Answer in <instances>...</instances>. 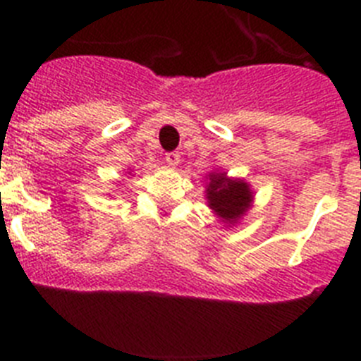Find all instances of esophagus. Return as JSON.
Segmentation results:
<instances>
[{
  "mask_svg": "<svg viewBox=\"0 0 361 361\" xmlns=\"http://www.w3.org/2000/svg\"><path fill=\"white\" fill-rule=\"evenodd\" d=\"M164 161H166V164H168V166H177L178 162H180V155H178L177 152L166 153Z\"/></svg>",
  "mask_w": 361,
  "mask_h": 361,
  "instance_id": "esophagus-1",
  "label": "esophagus"
}]
</instances>
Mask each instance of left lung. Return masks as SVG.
Segmentation results:
<instances>
[{
    "instance_id": "obj_1",
    "label": "left lung",
    "mask_w": 361,
    "mask_h": 361,
    "mask_svg": "<svg viewBox=\"0 0 361 361\" xmlns=\"http://www.w3.org/2000/svg\"><path fill=\"white\" fill-rule=\"evenodd\" d=\"M206 200L212 209L226 226H237L244 215L251 209L255 191L244 178L228 177L224 170L209 171L206 175Z\"/></svg>"
}]
</instances>
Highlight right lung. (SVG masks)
Instances as JSON below:
<instances>
[{"mask_svg": "<svg viewBox=\"0 0 361 361\" xmlns=\"http://www.w3.org/2000/svg\"><path fill=\"white\" fill-rule=\"evenodd\" d=\"M128 173H130V175H132V171H128Z\"/></svg>", "mask_w": 361, "mask_h": 361, "instance_id": "right-lung-1", "label": "right lung"}]
</instances>
